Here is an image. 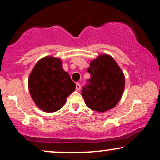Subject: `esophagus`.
Returning a JSON list of instances; mask_svg holds the SVG:
<instances>
[{
    "label": "esophagus",
    "mask_w": 160,
    "mask_h": 160,
    "mask_svg": "<svg viewBox=\"0 0 160 160\" xmlns=\"http://www.w3.org/2000/svg\"><path fill=\"white\" fill-rule=\"evenodd\" d=\"M80 87H81V86H80V84L78 83V82H77V83H76V90L77 91H80Z\"/></svg>",
    "instance_id": "esophagus-1"
}]
</instances>
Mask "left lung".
Wrapping results in <instances>:
<instances>
[{"mask_svg":"<svg viewBox=\"0 0 160 160\" xmlns=\"http://www.w3.org/2000/svg\"><path fill=\"white\" fill-rule=\"evenodd\" d=\"M87 71L91 78L82 89L86 106L98 112L114 108L123 94L125 76L113 57L99 55Z\"/></svg>","mask_w":160,"mask_h":160,"instance_id":"8db88e82","label":"left lung"}]
</instances>
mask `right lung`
<instances>
[{
  "label": "right lung",
  "instance_id": "1",
  "mask_svg": "<svg viewBox=\"0 0 160 160\" xmlns=\"http://www.w3.org/2000/svg\"><path fill=\"white\" fill-rule=\"evenodd\" d=\"M75 87L68 73L64 71L61 59L56 57L40 59L29 75L31 96L36 105L47 113L61 109Z\"/></svg>",
  "mask_w": 160,
  "mask_h": 160
}]
</instances>
